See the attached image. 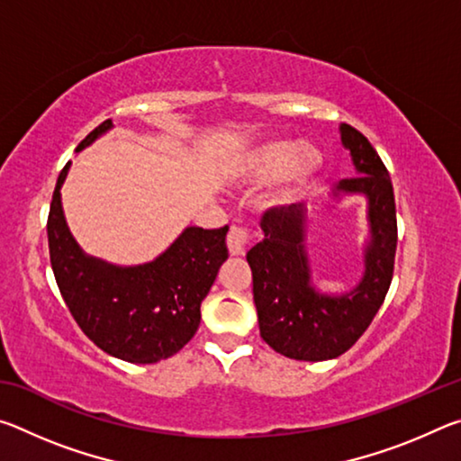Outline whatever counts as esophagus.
Masks as SVG:
<instances>
[{"instance_id": "obj_1", "label": "esophagus", "mask_w": 461, "mask_h": 461, "mask_svg": "<svg viewBox=\"0 0 461 461\" xmlns=\"http://www.w3.org/2000/svg\"><path fill=\"white\" fill-rule=\"evenodd\" d=\"M249 241H252V233H249L246 225H231L228 233V248L231 256L244 254Z\"/></svg>"}]
</instances>
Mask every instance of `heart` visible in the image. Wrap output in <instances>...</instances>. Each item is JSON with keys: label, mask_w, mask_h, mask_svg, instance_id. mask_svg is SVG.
<instances>
[{"label": "heart", "mask_w": 461, "mask_h": 461, "mask_svg": "<svg viewBox=\"0 0 461 461\" xmlns=\"http://www.w3.org/2000/svg\"><path fill=\"white\" fill-rule=\"evenodd\" d=\"M323 167V154L313 144L294 146L291 140L268 142L254 152L249 168L260 178L283 173V194L293 197L313 181Z\"/></svg>", "instance_id": "obj_1"}]
</instances>
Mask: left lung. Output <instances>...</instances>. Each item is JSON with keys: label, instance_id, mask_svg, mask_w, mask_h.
Masks as SVG:
<instances>
[{"label": "left lung", "instance_id": "left-lung-1", "mask_svg": "<svg viewBox=\"0 0 461 461\" xmlns=\"http://www.w3.org/2000/svg\"><path fill=\"white\" fill-rule=\"evenodd\" d=\"M341 142L360 176L341 181L338 191L362 193L370 201L372 241L362 283L343 296L313 291L301 205L268 209L260 220L264 240L246 256L262 339L293 360L321 362L346 354L376 317L393 280L399 231L390 175L368 138L349 123H341Z\"/></svg>", "mask_w": 461, "mask_h": 461}]
</instances>
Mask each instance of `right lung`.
Segmentation results:
<instances>
[{
	"label": "right lung",
	"mask_w": 461,
	"mask_h": 461,
	"mask_svg": "<svg viewBox=\"0 0 461 461\" xmlns=\"http://www.w3.org/2000/svg\"><path fill=\"white\" fill-rule=\"evenodd\" d=\"M112 128V120L87 134L77 150ZM54 186L49 249L59 291L83 333L105 354L131 364H154L183 349L201 323V301L228 260L225 233L186 228L160 258L134 268H115L85 256L65 223L60 185Z\"/></svg>",
	"instance_id": "add662e5"
}]
</instances>
